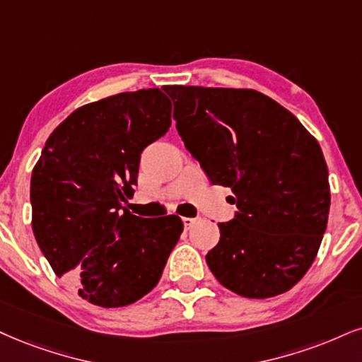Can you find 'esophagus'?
<instances>
[{
  "instance_id": "1",
  "label": "esophagus",
  "mask_w": 362,
  "mask_h": 362,
  "mask_svg": "<svg viewBox=\"0 0 362 362\" xmlns=\"http://www.w3.org/2000/svg\"><path fill=\"white\" fill-rule=\"evenodd\" d=\"M182 223H185V228L189 230L191 226H193L196 223V220H194V218H182Z\"/></svg>"
}]
</instances>
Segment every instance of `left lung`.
<instances>
[{
	"label": "left lung",
	"mask_w": 362,
	"mask_h": 362,
	"mask_svg": "<svg viewBox=\"0 0 362 362\" xmlns=\"http://www.w3.org/2000/svg\"><path fill=\"white\" fill-rule=\"evenodd\" d=\"M185 147L213 185L231 188L235 216L206 263L248 298L287 292L314 262L331 191L319 142L270 97L248 88L166 86Z\"/></svg>",
	"instance_id": "obj_1"
}]
</instances>
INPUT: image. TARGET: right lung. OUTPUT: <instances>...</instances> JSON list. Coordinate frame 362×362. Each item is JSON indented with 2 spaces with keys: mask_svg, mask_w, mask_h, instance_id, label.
<instances>
[{
  "mask_svg": "<svg viewBox=\"0 0 362 362\" xmlns=\"http://www.w3.org/2000/svg\"><path fill=\"white\" fill-rule=\"evenodd\" d=\"M169 126L171 100L142 88L80 107L45 142L31 174L33 233L53 272L90 304L144 297L182 233L180 216L141 218L124 208L141 153Z\"/></svg>",
  "mask_w": 362,
  "mask_h": 362,
  "instance_id": "right-lung-1",
  "label": "right lung"
}]
</instances>
